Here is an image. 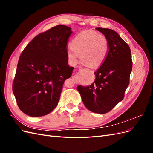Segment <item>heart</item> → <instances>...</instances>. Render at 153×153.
I'll return each instance as SVG.
<instances>
[{
    "mask_svg": "<svg viewBox=\"0 0 153 153\" xmlns=\"http://www.w3.org/2000/svg\"><path fill=\"white\" fill-rule=\"evenodd\" d=\"M67 55L73 65L81 61L92 68L102 65L109 51L108 41L106 37L94 31H83L77 34L70 43Z\"/></svg>",
    "mask_w": 153,
    "mask_h": 153,
    "instance_id": "b5f03b06",
    "label": "heart"
}]
</instances>
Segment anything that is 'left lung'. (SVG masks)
Wrapping results in <instances>:
<instances>
[{"label": "left lung", "mask_w": 153, "mask_h": 153, "mask_svg": "<svg viewBox=\"0 0 153 153\" xmlns=\"http://www.w3.org/2000/svg\"><path fill=\"white\" fill-rule=\"evenodd\" d=\"M108 41L107 57L94 75L90 85H79L77 90L85 107L97 114H106L124 98L132 70L131 50L117 32L97 27Z\"/></svg>", "instance_id": "obj_1"}]
</instances>
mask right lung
<instances>
[{
	"label": "right lung",
	"instance_id": "right-lung-1",
	"mask_svg": "<svg viewBox=\"0 0 153 153\" xmlns=\"http://www.w3.org/2000/svg\"><path fill=\"white\" fill-rule=\"evenodd\" d=\"M73 31L59 25L39 34L27 45L18 62L13 91L21 111L30 117L56 107L64 82L71 76L67 43Z\"/></svg>",
	"mask_w": 153,
	"mask_h": 153
}]
</instances>
